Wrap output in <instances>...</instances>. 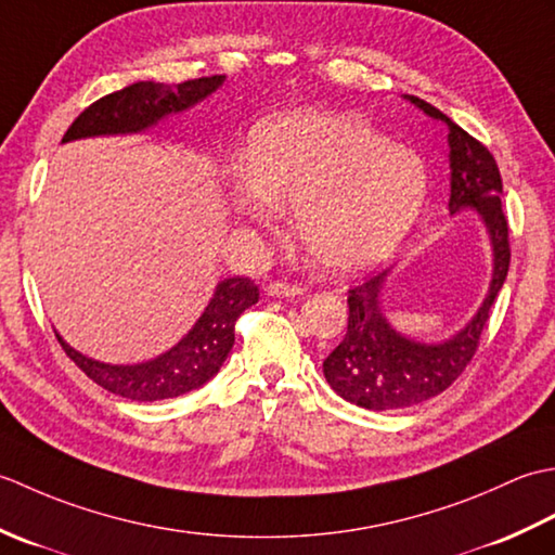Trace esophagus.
<instances>
[{"label": "esophagus", "instance_id": "34e87169", "mask_svg": "<svg viewBox=\"0 0 555 555\" xmlns=\"http://www.w3.org/2000/svg\"><path fill=\"white\" fill-rule=\"evenodd\" d=\"M264 291H267V296H274V298H296L305 293L302 286L286 284V281H271Z\"/></svg>", "mask_w": 555, "mask_h": 555}]
</instances>
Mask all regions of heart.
I'll use <instances>...</instances> for the list:
<instances>
[{
  "label": "heart",
  "instance_id": "heart-1",
  "mask_svg": "<svg viewBox=\"0 0 555 555\" xmlns=\"http://www.w3.org/2000/svg\"><path fill=\"white\" fill-rule=\"evenodd\" d=\"M229 195L259 227H276L281 207H296L314 262L358 274L405 238L427 195V169L356 116L298 112L255 128L247 169H233Z\"/></svg>",
  "mask_w": 555,
  "mask_h": 555
}]
</instances>
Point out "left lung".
<instances>
[{
  "label": "left lung",
  "mask_w": 555,
  "mask_h": 555,
  "mask_svg": "<svg viewBox=\"0 0 555 555\" xmlns=\"http://www.w3.org/2000/svg\"><path fill=\"white\" fill-rule=\"evenodd\" d=\"M408 100L431 119L448 126L451 145V215L463 207H475L485 219L493 247V276L475 320L451 340L439 346L415 344L396 334L382 312V286L386 271L360 281L348 291V332L324 360V376L334 391L367 410H398L424 403L443 393L469 360L475 358L479 338L489 322L511 267L508 219L503 215V181L499 164L487 145L463 131L429 102L415 95Z\"/></svg>",
  "instance_id": "obj_1"
}]
</instances>
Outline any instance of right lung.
<instances>
[{
	"instance_id": "add662e5",
	"label": "right lung",
	"mask_w": 555,
	"mask_h": 555,
	"mask_svg": "<svg viewBox=\"0 0 555 555\" xmlns=\"http://www.w3.org/2000/svg\"><path fill=\"white\" fill-rule=\"evenodd\" d=\"M223 82V76H205L176 82H152L140 80L92 102L88 109L78 114V119L68 126L62 143L90 135H114L135 133L157 124L171 112H183L195 102L211 95ZM259 298V288L253 279L231 276L223 279L209 300L207 310L197 324L164 356L143 364H104L80 356L78 350L62 344L66 356L86 372L92 382L107 391L131 398V400H162L183 396L193 388L203 386L227 360L235 340V322L253 308Z\"/></svg>"
}]
</instances>
